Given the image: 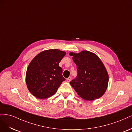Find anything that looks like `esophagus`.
<instances>
[{
  "label": "esophagus",
  "instance_id": "esophagus-1",
  "mask_svg": "<svg viewBox=\"0 0 132 132\" xmlns=\"http://www.w3.org/2000/svg\"><path fill=\"white\" fill-rule=\"evenodd\" d=\"M71 78L69 77L67 79V82H70L71 81Z\"/></svg>",
  "mask_w": 132,
  "mask_h": 132
}]
</instances>
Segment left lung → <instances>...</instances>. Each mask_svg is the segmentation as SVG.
<instances>
[{
	"label": "left lung",
	"mask_w": 132,
	"mask_h": 132,
	"mask_svg": "<svg viewBox=\"0 0 132 132\" xmlns=\"http://www.w3.org/2000/svg\"><path fill=\"white\" fill-rule=\"evenodd\" d=\"M77 65L78 75L70 84L78 95L85 100L100 98L106 92L109 83V74L101 59L90 51L79 53L70 52Z\"/></svg>",
	"instance_id": "1"
}]
</instances>
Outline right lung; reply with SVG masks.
<instances>
[{
    "label": "right lung",
    "mask_w": 132,
    "mask_h": 132,
    "mask_svg": "<svg viewBox=\"0 0 132 132\" xmlns=\"http://www.w3.org/2000/svg\"><path fill=\"white\" fill-rule=\"evenodd\" d=\"M65 54V52L57 49L48 50L41 52L32 60L27 69L26 82L34 96L39 99L51 97L65 80L59 66Z\"/></svg>",
    "instance_id": "obj_1"
}]
</instances>
